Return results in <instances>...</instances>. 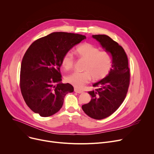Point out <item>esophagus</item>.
<instances>
[{
	"instance_id": "34e87169",
	"label": "esophagus",
	"mask_w": 154,
	"mask_h": 154,
	"mask_svg": "<svg viewBox=\"0 0 154 154\" xmlns=\"http://www.w3.org/2000/svg\"><path fill=\"white\" fill-rule=\"evenodd\" d=\"M74 92H76V93H78V94H81V93L83 92L82 91L79 90V89H78V88H74Z\"/></svg>"
}]
</instances>
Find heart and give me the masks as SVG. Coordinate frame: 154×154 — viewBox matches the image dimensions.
I'll list each match as a JSON object with an SVG mask.
<instances>
[{"label":"heart","instance_id":"obj_1","mask_svg":"<svg viewBox=\"0 0 154 154\" xmlns=\"http://www.w3.org/2000/svg\"><path fill=\"white\" fill-rule=\"evenodd\" d=\"M99 48L90 42L79 45L75 51L79 57L86 60L82 72H74L66 77L67 82L76 88H80L91 80H98L106 77L112 69L113 57L108 51H99ZM63 68L69 70L74 67V58L68 52L62 59Z\"/></svg>","mask_w":154,"mask_h":154}]
</instances>
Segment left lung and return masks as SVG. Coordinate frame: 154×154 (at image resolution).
I'll list each match as a JSON object with an SVG mask.
<instances>
[{
  "label": "left lung",
  "mask_w": 154,
  "mask_h": 154,
  "mask_svg": "<svg viewBox=\"0 0 154 154\" xmlns=\"http://www.w3.org/2000/svg\"><path fill=\"white\" fill-rule=\"evenodd\" d=\"M92 37L113 57L109 75L93 84L95 89L88 92L91 102L82 106L88 116L101 120L111 116L124 102L130 84L131 73L127 56L122 46L106 35H94Z\"/></svg>",
  "instance_id": "8db88e82"
}]
</instances>
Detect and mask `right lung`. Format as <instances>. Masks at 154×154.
<instances>
[{
    "instance_id": "right-lung-1",
    "label": "right lung",
    "mask_w": 154,
    "mask_h": 154,
    "mask_svg": "<svg viewBox=\"0 0 154 154\" xmlns=\"http://www.w3.org/2000/svg\"><path fill=\"white\" fill-rule=\"evenodd\" d=\"M86 38L83 35L53 32L32 43L21 63L20 87L27 106L41 117H49L62 108L63 99L74 87L62 84L60 68L63 55Z\"/></svg>"
}]
</instances>
